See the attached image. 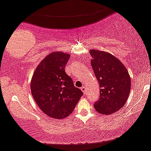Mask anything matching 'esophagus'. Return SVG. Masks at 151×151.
<instances>
[{"label":"esophagus","mask_w":151,"mask_h":151,"mask_svg":"<svg viewBox=\"0 0 151 151\" xmlns=\"http://www.w3.org/2000/svg\"><path fill=\"white\" fill-rule=\"evenodd\" d=\"M81 90H82V92H83V93H85V92H86V89H85V87H84V86H83V87H81Z\"/></svg>","instance_id":"esophagus-1"}]
</instances>
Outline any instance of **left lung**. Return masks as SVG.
<instances>
[{
  "instance_id": "8db88e82",
  "label": "left lung",
  "mask_w": 151,
  "mask_h": 151,
  "mask_svg": "<svg viewBox=\"0 0 151 151\" xmlns=\"http://www.w3.org/2000/svg\"><path fill=\"white\" fill-rule=\"evenodd\" d=\"M91 65L99 83L100 96L94 103L101 114H112L127 101L130 90V78L122 63L108 52L92 50Z\"/></svg>"
}]
</instances>
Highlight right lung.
Segmentation results:
<instances>
[{
  "label": "right lung",
  "mask_w": 151,
  "mask_h": 151,
  "mask_svg": "<svg viewBox=\"0 0 151 151\" xmlns=\"http://www.w3.org/2000/svg\"><path fill=\"white\" fill-rule=\"evenodd\" d=\"M69 59L68 54L52 52L37 67L31 81L36 104L45 114L57 119L70 116L83 95L65 73Z\"/></svg>",
  "instance_id": "obj_1"
}]
</instances>
